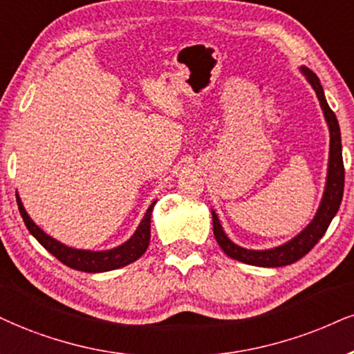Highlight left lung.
Returning <instances> with one entry per match:
<instances>
[{
	"label": "left lung",
	"instance_id": "1",
	"mask_svg": "<svg viewBox=\"0 0 354 354\" xmlns=\"http://www.w3.org/2000/svg\"><path fill=\"white\" fill-rule=\"evenodd\" d=\"M300 72L307 78L308 84L315 90L318 102H320L322 111H324L325 121L330 131V154H328V170H326V182L322 202L318 205V210L313 220L305 228L300 231L297 236L290 241L281 244V246L270 248V250H246V248L238 246L226 236L223 226H221L218 215L212 210L213 218V234H215L216 243L220 244L221 250L231 259H236L239 263L257 266V268H282V266L294 264L300 257H304L315 244L320 241L325 231L337 215L339 203L343 198L344 187V167H343V154H342V133H339V124L335 113L330 110L326 103L324 86H322L318 77L310 68L300 67Z\"/></svg>",
	"mask_w": 354,
	"mask_h": 354
}]
</instances>
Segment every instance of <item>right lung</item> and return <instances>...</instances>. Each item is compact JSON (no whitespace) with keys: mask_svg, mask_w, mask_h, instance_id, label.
<instances>
[{"mask_svg":"<svg viewBox=\"0 0 354 354\" xmlns=\"http://www.w3.org/2000/svg\"><path fill=\"white\" fill-rule=\"evenodd\" d=\"M17 200V208H19L21 216H23L26 226H28L29 233L37 239L39 243L50 252L52 256H55L60 263H64L68 268L82 270V272H106V270H115L120 268H124L134 261L139 259L144 252H146L147 246H149L151 239V215L152 208H154L156 202L151 203V207L147 208L146 215L141 220V223L134 231V234L128 241H124L120 246L113 248V250H104V251H90V250H75V248L65 246L64 243L57 241L46 231H42L39 226L30 220V216L26 212L23 202H21L19 195L16 194Z\"/></svg>","mask_w":354,"mask_h":354,"instance_id":"obj_1","label":"right lung"}]
</instances>
